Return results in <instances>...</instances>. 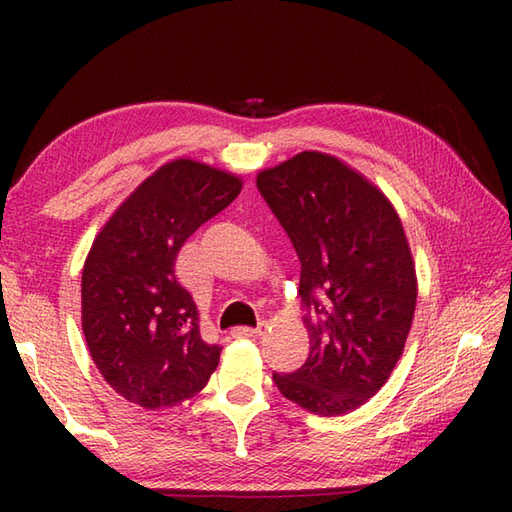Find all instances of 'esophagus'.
<instances>
[{
	"mask_svg": "<svg viewBox=\"0 0 512 512\" xmlns=\"http://www.w3.org/2000/svg\"><path fill=\"white\" fill-rule=\"evenodd\" d=\"M264 328H266L264 323L259 325V328H248V325H239V328L231 330V334L235 336V339H242V336H259L264 332Z\"/></svg>",
	"mask_w": 512,
	"mask_h": 512,
	"instance_id": "esophagus-1",
	"label": "esophagus"
}]
</instances>
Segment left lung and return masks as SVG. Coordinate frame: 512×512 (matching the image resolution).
Listing matches in <instances>:
<instances>
[{
  "label": "left lung",
  "mask_w": 512,
  "mask_h": 512,
  "mask_svg": "<svg viewBox=\"0 0 512 512\" xmlns=\"http://www.w3.org/2000/svg\"><path fill=\"white\" fill-rule=\"evenodd\" d=\"M257 189L301 262L310 354L273 374L288 400L319 416L361 407L387 383L416 312V268L394 206L361 173L301 151L257 176Z\"/></svg>",
  "instance_id": "left-lung-1"
}]
</instances>
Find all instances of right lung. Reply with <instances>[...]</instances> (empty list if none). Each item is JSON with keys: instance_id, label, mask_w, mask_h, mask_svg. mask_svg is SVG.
<instances>
[{"instance_id": "right-lung-1", "label": "right lung", "mask_w": 512, "mask_h": 512, "mask_svg": "<svg viewBox=\"0 0 512 512\" xmlns=\"http://www.w3.org/2000/svg\"><path fill=\"white\" fill-rule=\"evenodd\" d=\"M242 180L178 158L118 206L81 277V319L94 365L125 400L176 407L209 383L220 345L202 339L198 308L173 266L182 244L231 204Z\"/></svg>"}]
</instances>
